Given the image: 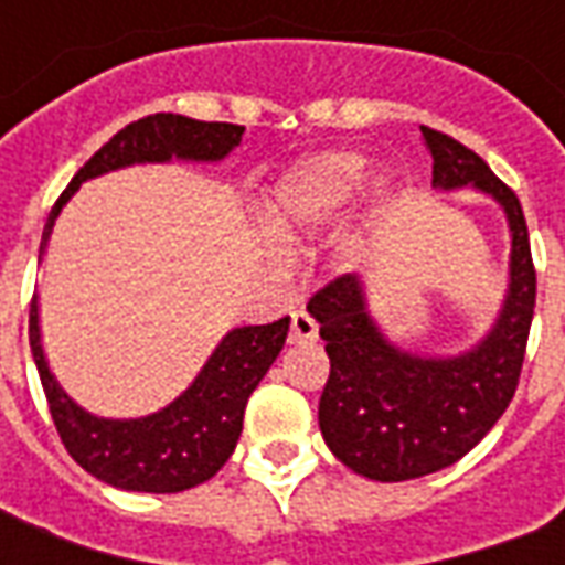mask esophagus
I'll list each match as a JSON object with an SVG mask.
<instances>
[{
    "label": "esophagus",
    "instance_id": "esophagus-1",
    "mask_svg": "<svg viewBox=\"0 0 565 565\" xmlns=\"http://www.w3.org/2000/svg\"><path fill=\"white\" fill-rule=\"evenodd\" d=\"M318 339V320L308 315L306 308H299L290 315V342H315Z\"/></svg>",
    "mask_w": 565,
    "mask_h": 565
}]
</instances>
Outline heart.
Masks as SVG:
<instances>
[{
    "instance_id": "heart-1",
    "label": "heart",
    "mask_w": 565,
    "mask_h": 565,
    "mask_svg": "<svg viewBox=\"0 0 565 565\" xmlns=\"http://www.w3.org/2000/svg\"><path fill=\"white\" fill-rule=\"evenodd\" d=\"M366 178V160L348 150H327L296 162L275 181L259 209L263 230L275 245H296L342 214Z\"/></svg>"
}]
</instances>
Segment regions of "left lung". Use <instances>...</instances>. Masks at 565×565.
I'll use <instances>...</instances> for the list:
<instances>
[{"label": "left lung", "mask_w": 565, "mask_h": 565, "mask_svg": "<svg viewBox=\"0 0 565 565\" xmlns=\"http://www.w3.org/2000/svg\"><path fill=\"white\" fill-rule=\"evenodd\" d=\"M433 186H478L505 211L511 284L481 344L460 356H417L391 344L369 318L363 284L339 275L308 299L330 354L320 433L339 460L372 481H412L466 457L493 429L521 381L535 308V266L521 199L475 150L420 127Z\"/></svg>", "instance_id": "left-lung-1"}]
</instances>
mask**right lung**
<instances>
[{"mask_svg": "<svg viewBox=\"0 0 565 565\" xmlns=\"http://www.w3.org/2000/svg\"><path fill=\"white\" fill-rule=\"evenodd\" d=\"M242 136L245 127L205 124L184 115H148L127 124L81 166L63 196L56 199L51 217L44 223L39 257L47 247L60 209L87 178L115 172L132 162H166L172 157L202 162L223 160ZM290 318L263 327H238L217 344L196 381L172 405L139 420H105L72 403L56 384L42 351L35 296L30 306L32 356L56 433L72 460L105 484L139 493H181L221 472L242 436L247 399L269 372L275 356L281 354Z\"/></svg>", "mask_w": 565, "mask_h": 565, "instance_id": "obj_1", "label": "right lung"}]
</instances>
